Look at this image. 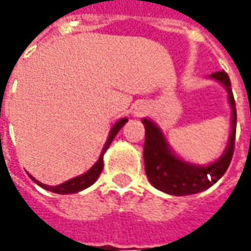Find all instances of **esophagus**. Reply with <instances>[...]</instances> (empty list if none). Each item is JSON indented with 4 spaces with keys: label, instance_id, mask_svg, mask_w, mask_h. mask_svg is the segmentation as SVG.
<instances>
[{
    "label": "esophagus",
    "instance_id": "34e87169",
    "mask_svg": "<svg viewBox=\"0 0 251 251\" xmlns=\"http://www.w3.org/2000/svg\"><path fill=\"white\" fill-rule=\"evenodd\" d=\"M148 111H150V109H148V106H147V104H138V106L134 109V116L141 117V116H145Z\"/></svg>",
    "mask_w": 251,
    "mask_h": 251
}]
</instances>
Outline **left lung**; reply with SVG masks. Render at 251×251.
I'll list each match as a JSON object with an SVG mask.
<instances>
[{"label": "left lung", "mask_w": 251, "mask_h": 251, "mask_svg": "<svg viewBox=\"0 0 251 251\" xmlns=\"http://www.w3.org/2000/svg\"><path fill=\"white\" fill-rule=\"evenodd\" d=\"M215 81L221 82L227 91L229 104L232 107V132L229 137V144L224 155L208 166H197L187 163L176 156L158 126L148 119H144L145 126V145H144V163L145 173L150 181L163 193L172 196H190L204 191L215 184L226 172L235 151V137H236V106L232 93L230 79L225 71H218L209 75ZM210 175L211 180L207 178Z\"/></svg>", "instance_id": "obj_1"}]
</instances>
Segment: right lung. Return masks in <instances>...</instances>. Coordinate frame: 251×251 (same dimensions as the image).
<instances>
[{
	"label": "right lung",
	"instance_id": "1",
	"mask_svg": "<svg viewBox=\"0 0 251 251\" xmlns=\"http://www.w3.org/2000/svg\"><path fill=\"white\" fill-rule=\"evenodd\" d=\"M127 119H121L119 120L113 127H111L110 134H109V138L106 141V144H104V147H103V150H101L100 156H99V160L92 166L86 173H83L81 176H78V177H74L71 180H68V181H65L63 184H58V186H47V184H43V183H40V181H37L36 178H33L30 175V178L36 181L40 187L46 188V190H49V191H53V193H57V194H73V193H78V191H81V190H85L86 187H89L91 184H93L95 181H96V178L99 177V175H100L101 169H103V153L106 152V150L110 147L111 141L114 140V137L117 135V132L120 131V128L127 123Z\"/></svg>",
	"mask_w": 251,
	"mask_h": 251
}]
</instances>
